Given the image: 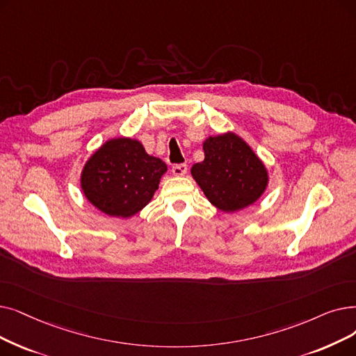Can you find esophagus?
<instances>
[{
	"label": "esophagus",
	"instance_id": "34e87169",
	"mask_svg": "<svg viewBox=\"0 0 356 356\" xmlns=\"http://www.w3.org/2000/svg\"><path fill=\"white\" fill-rule=\"evenodd\" d=\"M173 175L175 176H177V177H181V176H184L188 173V165L186 164H176V165H173Z\"/></svg>",
	"mask_w": 356,
	"mask_h": 356
}]
</instances>
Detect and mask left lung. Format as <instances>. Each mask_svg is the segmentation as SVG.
<instances>
[{
    "label": "left lung",
    "instance_id": "obj_1",
    "mask_svg": "<svg viewBox=\"0 0 356 356\" xmlns=\"http://www.w3.org/2000/svg\"><path fill=\"white\" fill-rule=\"evenodd\" d=\"M204 152V161L193 164L191 173L213 207L236 212L265 193L268 170L243 138L234 132L209 136Z\"/></svg>",
    "mask_w": 356,
    "mask_h": 356
}]
</instances>
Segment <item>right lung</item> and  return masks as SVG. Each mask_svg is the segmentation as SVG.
Returning <instances> with one entry per match:
<instances>
[{"instance_id": "right-lung-1", "label": "right lung", "mask_w": 356, "mask_h": 356, "mask_svg": "<svg viewBox=\"0 0 356 356\" xmlns=\"http://www.w3.org/2000/svg\"><path fill=\"white\" fill-rule=\"evenodd\" d=\"M167 165L132 138H112L84 164L81 189L88 202L111 216H129L149 204Z\"/></svg>"}]
</instances>
